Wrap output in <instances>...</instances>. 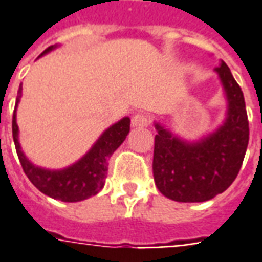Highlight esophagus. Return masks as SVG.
<instances>
[{
  "label": "esophagus",
  "mask_w": 262,
  "mask_h": 262,
  "mask_svg": "<svg viewBox=\"0 0 262 262\" xmlns=\"http://www.w3.org/2000/svg\"><path fill=\"white\" fill-rule=\"evenodd\" d=\"M149 123H150L149 117L143 115V113H136L135 116L132 117V126L133 127H146Z\"/></svg>",
  "instance_id": "obj_1"
}]
</instances>
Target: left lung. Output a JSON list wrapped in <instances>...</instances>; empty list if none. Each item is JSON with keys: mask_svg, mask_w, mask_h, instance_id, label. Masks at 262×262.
Here are the masks:
<instances>
[{"mask_svg": "<svg viewBox=\"0 0 262 262\" xmlns=\"http://www.w3.org/2000/svg\"><path fill=\"white\" fill-rule=\"evenodd\" d=\"M215 73L227 100L225 119L215 130L186 140L166 124L154 123L155 183L162 195L176 202H204L227 191L247 152L250 129L243 90L222 60Z\"/></svg>", "mask_w": 262, "mask_h": 262, "instance_id": "8db88e82", "label": "left lung"}]
</instances>
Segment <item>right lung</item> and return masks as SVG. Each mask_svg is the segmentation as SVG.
Wrapping results in <instances>:
<instances>
[{
    "label": "right lung",
    "instance_id": "right-lung-1",
    "mask_svg": "<svg viewBox=\"0 0 262 262\" xmlns=\"http://www.w3.org/2000/svg\"><path fill=\"white\" fill-rule=\"evenodd\" d=\"M58 46H51L42 51L40 57L56 50ZM23 96V86L19 84L15 110L12 116V138L17 149L19 163L26 172L27 178L34 186L50 198L63 202H80L97 195L103 189L107 176L108 159L119 146L124 142L130 130V119L123 117L112 124L101 133L99 139L79 161L63 169H47L34 165L23 152L19 145L18 124H17V107Z\"/></svg>",
    "mask_w": 262,
    "mask_h": 262
}]
</instances>
